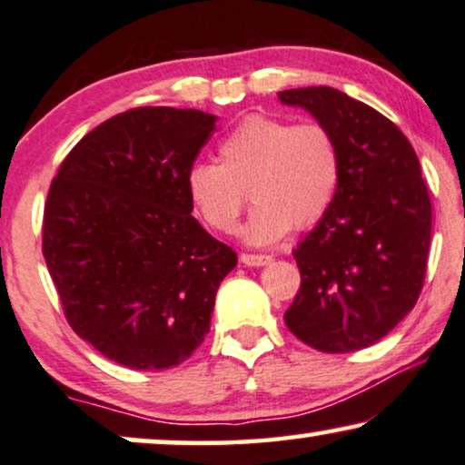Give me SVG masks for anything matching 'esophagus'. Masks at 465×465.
Listing matches in <instances>:
<instances>
[{
  "mask_svg": "<svg viewBox=\"0 0 465 465\" xmlns=\"http://www.w3.org/2000/svg\"><path fill=\"white\" fill-rule=\"evenodd\" d=\"M240 262L244 265H252V268H262V265H268L272 262L270 255H251V252H242L240 255Z\"/></svg>",
  "mask_w": 465,
  "mask_h": 465,
  "instance_id": "esophagus-1",
  "label": "esophagus"
}]
</instances>
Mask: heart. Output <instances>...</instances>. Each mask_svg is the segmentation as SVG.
<instances>
[{"instance_id":"b5f03b06","label":"heart","mask_w":465,"mask_h":465,"mask_svg":"<svg viewBox=\"0 0 465 465\" xmlns=\"http://www.w3.org/2000/svg\"><path fill=\"white\" fill-rule=\"evenodd\" d=\"M342 159L333 134L321 123H295L251 114L225 135L216 161H197L184 189L203 225L227 233L255 203L242 227L251 244H272L291 227H312L336 200Z\"/></svg>"}]
</instances>
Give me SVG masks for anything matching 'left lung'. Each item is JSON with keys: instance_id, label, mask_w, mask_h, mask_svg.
I'll return each mask as SVG.
<instances>
[{"instance_id": "obj_1", "label": "left lung", "mask_w": 465, "mask_h": 465, "mask_svg": "<svg viewBox=\"0 0 465 465\" xmlns=\"http://www.w3.org/2000/svg\"><path fill=\"white\" fill-rule=\"evenodd\" d=\"M336 138L342 159L331 208L293 257L302 284L284 323L323 352L379 342L417 304L431 238L419 157L398 125L331 86L278 93Z\"/></svg>"}]
</instances>
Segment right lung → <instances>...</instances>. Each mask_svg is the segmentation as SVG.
<instances>
[{
	"mask_svg": "<svg viewBox=\"0 0 465 465\" xmlns=\"http://www.w3.org/2000/svg\"><path fill=\"white\" fill-rule=\"evenodd\" d=\"M214 121L191 108L127 110L86 134L48 189L42 252L67 323L125 368L193 355L238 263L191 216L184 189Z\"/></svg>",
	"mask_w": 465,
	"mask_h": 465,
	"instance_id": "add662e5",
	"label": "right lung"
}]
</instances>
